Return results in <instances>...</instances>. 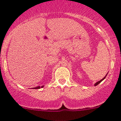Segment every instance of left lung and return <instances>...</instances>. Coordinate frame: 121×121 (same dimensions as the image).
Masks as SVG:
<instances>
[{"label":"left lung","mask_w":121,"mask_h":121,"mask_svg":"<svg viewBox=\"0 0 121 121\" xmlns=\"http://www.w3.org/2000/svg\"><path fill=\"white\" fill-rule=\"evenodd\" d=\"M106 75L105 76V77H104V78H103V79H102V80H100V81H99V82H97V83H95V86H97V85H98V84H99V83H100V82H102V81H103V80H104V79H105V78H106Z\"/></svg>","instance_id":"left-lung-1"}]
</instances>
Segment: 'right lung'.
<instances>
[{
  "label": "right lung",
  "instance_id": "right-lung-1",
  "mask_svg": "<svg viewBox=\"0 0 121 121\" xmlns=\"http://www.w3.org/2000/svg\"><path fill=\"white\" fill-rule=\"evenodd\" d=\"M43 86H42V87H41V88H42V87H43ZM41 87H40V86H38V87H34V88H35V89H39V88H40Z\"/></svg>",
  "mask_w": 121,
  "mask_h": 121
}]
</instances>
